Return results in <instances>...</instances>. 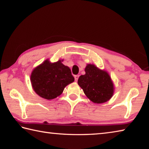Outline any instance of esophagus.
Masks as SVG:
<instances>
[{"label": "esophagus", "instance_id": "obj_1", "mask_svg": "<svg viewBox=\"0 0 149 149\" xmlns=\"http://www.w3.org/2000/svg\"><path fill=\"white\" fill-rule=\"evenodd\" d=\"M74 78H75V81H77L78 78H79V75H75V76H74Z\"/></svg>", "mask_w": 149, "mask_h": 149}]
</instances>
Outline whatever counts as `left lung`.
<instances>
[{
	"instance_id": "left-lung-1",
	"label": "left lung",
	"mask_w": 149,
	"mask_h": 149,
	"mask_svg": "<svg viewBox=\"0 0 149 149\" xmlns=\"http://www.w3.org/2000/svg\"><path fill=\"white\" fill-rule=\"evenodd\" d=\"M85 74L80 75L77 84L93 102L100 104L109 100L114 93V84L108 73L95 64H88Z\"/></svg>"
}]
</instances>
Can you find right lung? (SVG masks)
Masks as SVG:
<instances>
[{"instance_id": "1", "label": "right lung", "mask_w": 149, "mask_h": 149, "mask_svg": "<svg viewBox=\"0 0 149 149\" xmlns=\"http://www.w3.org/2000/svg\"><path fill=\"white\" fill-rule=\"evenodd\" d=\"M46 60L33 70L30 80L34 91L45 99L52 100L62 94L68 85L74 81L69 67L62 63Z\"/></svg>"}]
</instances>
